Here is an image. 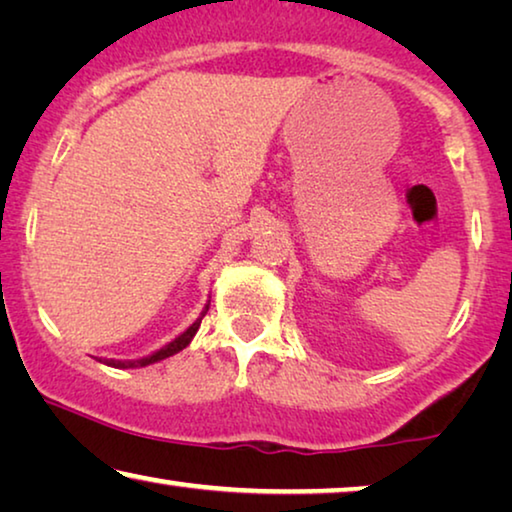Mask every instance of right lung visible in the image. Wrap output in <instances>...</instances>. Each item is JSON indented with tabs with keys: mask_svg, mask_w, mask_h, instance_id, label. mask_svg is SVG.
Wrapping results in <instances>:
<instances>
[{
	"mask_svg": "<svg viewBox=\"0 0 512 512\" xmlns=\"http://www.w3.org/2000/svg\"><path fill=\"white\" fill-rule=\"evenodd\" d=\"M207 310H209V305H207V308L202 310V315L197 317V322H193V326H188V329L183 331V333L179 335V338H174L172 342H167V345H165L163 349H158V352H154L151 356L137 358V361H114V358H103L101 363H105V365H112V368H144V365L158 363V361H163V358H167V356L179 354L181 349H186V347L190 345V340H193V335L197 333V329H200L202 317L207 315Z\"/></svg>",
	"mask_w": 512,
	"mask_h": 512,
	"instance_id": "add662e5",
	"label": "right lung"
}]
</instances>
